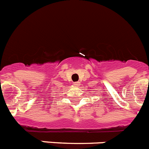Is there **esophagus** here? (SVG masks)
I'll list each match as a JSON object with an SVG mask.
<instances>
[{
    "mask_svg": "<svg viewBox=\"0 0 149 149\" xmlns=\"http://www.w3.org/2000/svg\"><path fill=\"white\" fill-rule=\"evenodd\" d=\"M81 85V83L80 82H74V86H79Z\"/></svg>",
    "mask_w": 149,
    "mask_h": 149,
    "instance_id": "34e87169",
    "label": "esophagus"
}]
</instances>
